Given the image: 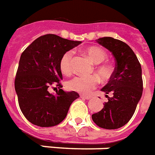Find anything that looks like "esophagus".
Masks as SVG:
<instances>
[{
  "label": "esophagus",
  "instance_id": "obj_1",
  "mask_svg": "<svg viewBox=\"0 0 155 155\" xmlns=\"http://www.w3.org/2000/svg\"><path fill=\"white\" fill-rule=\"evenodd\" d=\"M81 98H84V99H87V100H89V99H90L92 97H91V96H89V95H81Z\"/></svg>",
  "mask_w": 155,
  "mask_h": 155
}]
</instances>
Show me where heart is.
Here are the masks:
<instances>
[{
	"label": "heart",
	"instance_id": "obj_1",
	"mask_svg": "<svg viewBox=\"0 0 155 155\" xmlns=\"http://www.w3.org/2000/svg\"><path fill=\"white\" fill-rule=\"evenodd\" d=\"M85 54L88 56L90 61L95 65L98 66L95 67V72L98 76L104 80L107 81L113 74V70L107 64H101L104 62L107 59V53L98 47H89L84 50ZM72 57H73V51H66L60 60V69L63 74H69L72 71ZM100 65H98V64ZM99 80L97 76L91 75V76H84V75H76L71 78L66 82L67 89L72 91L81 93V94H89L98 86Z\"/></svg>",
	"mask_w": 155,
	"mask_h": 155
}]
</instances>
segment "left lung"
<instances>
[{
    "label": "left lung",
    "instance_id": "8db88e82",
    "mask_svg": "<svg viewBox=\"0 0 155 155\" xmlns=\"http://www.w3.org/2000/svg\"><path fill=\"white\" fill-rule=\"evenodd\" d=\"M96 41L113 53L116 66L108 83L101 89L108 101L103 109L93 114L92 119L101 128L117 129L130 121L141 98V66L132 49L124 42L111 37Z\"/></svg>",
    "mask_w": 155,
    "mask_h": 155
}]
</instances>
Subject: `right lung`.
<instances>
[{
	"instance_id": "1",
	"label": "right lung",
	"mask_w": 155,
	"mask_h": 155,
	"mask_svg": "<svg viewBox=\"0 0 155 155\" xmlns=\"http://www.w3.org/2000/svg\"><path fill=\"white\" fill-rule=\"evenodd\" d=\"M80 41L46 34L35 39L21 54L15 80L19 107L32 124L42 127L57 126L66 118L71 104L80 97L74 91L65 92L60 60ZM57 85V95L49 93V87Z\"/></svg>"
}]
</instances>
